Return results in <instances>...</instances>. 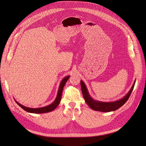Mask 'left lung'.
Segmentation results:
<instances>
[{
  "instance_id": "1",
  "label": "left lung",
  "mask_w": 146,
  "mask_h": 146,
  "mask_svg": "<svg viewBox=\"0 0 146 146\" xmlns=\"http://www.w3.org/2000/svg\"><path fill=\"white\" fill-rule=\"evenodd\" d=\"M135 80L132 86L131 89L127 93V94L123 97L122 98L113 101V102H102L97 100H94L90 95L88 90L86 88V85L81 80V88L83 97L85 99V102L88 105V106L93 110L96 111H99L102 112H110L118 110L121 106H122L129 98L135 84Z\"/></svg>"
}]
</instances>
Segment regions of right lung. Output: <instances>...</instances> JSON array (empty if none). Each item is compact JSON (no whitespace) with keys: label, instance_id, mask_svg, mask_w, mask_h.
<instances>
[{"label":"right lung","instance_id":"obj_1","mask_svg":"<svg viewBox=\"0 0 146 146\" xmlns=\"http://www.w3.org/2000/svg\"><path fill=\"white\" fill-rule=\"evenodd\" d=\"M69 76H66L65 77H64L62 81L60 82V86L58 88V93L57 94V97L56 98V99L54 100V101L49 105L45 106V107H42V108H28V107H25L21 104H20L18 102H17L16 101H15V102H16V104L20 106L21 107L23 110H24L25 111L28 112V113H35V114H40V113H48L50 111H52L53 110H54L59 105L60 101H61V96H62V90H63V88L66 84V82H67V81L68 80V79L69 78Z\"/></svg>","mask_w":146,"mask_h":146}]
</instances>
